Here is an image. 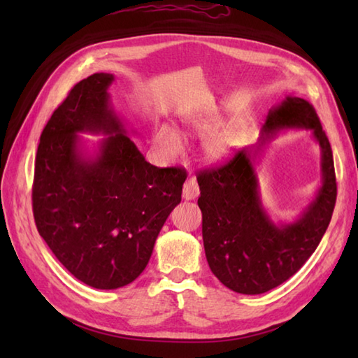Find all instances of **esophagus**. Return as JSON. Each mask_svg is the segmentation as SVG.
Wrapping results in <instances>:
<instances>
[{"label": "esophagus", "mask_w": 358, "mask_h": 358, "mask_svg": "<svg viewBox=\"0 0 358 358\" xmlns=\"http://www.w3.org/2000/svg\"><path fill=\"white\" fill-rule=\"evenodd\" d=\"M200 194V189L199 185H196V180L195 178H187L186 183L183 186V199L185 200H195L196 196Z\"/></svg>", "instance_id": "obj_1"}]
</instances>
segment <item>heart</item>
Listing matches in <instances>:
<instances>
[{"instance_id":"1","label":"heart","mask_w":358,"mask_h":358,"mask_svg":"<svg viewBox=\"0 0 358 358\" xmlns=\"http://www.w3.org/2000/svg\"><path fill=\"white\" fill-rule=\"evenodd\" d=\"M189 132L204 136L201 143L203 155L210 163H223L235 149V134L229 129H218L222 118L210 113H191L185 117ZM152 144L159 159L173 162L185 152V138L177 127L162 123L155 127Z\"/></svg>"}]
</instances>
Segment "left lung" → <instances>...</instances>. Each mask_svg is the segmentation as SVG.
<instances>
[{"label": "left lung", "instance_id": "1", "mask_svg": "<svg viewBox=\"0 0 358 358\" xmlns=\"http://www.w3.org/2000/svg\"><path fill=\"white\" fill-rule=\"evenodd\" d=\"M296 128L310 130L321 148L322 185L292 222L275 224L262 204L255 164L273 136ZM196 181L209 268L226 287L246 295L271 291L306 263L328 229L337 199L328 136L313 104L292 95L271 108L257 144L201 172Z\"/></svg>", "mask_w": 358, "mask_h": 358}]
</instances>
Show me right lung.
Wrapping results in <instances>:
<instances>
[{
  "mask_svg": "<svg viewBox=\"0 0 358 358\" xmlns=\"http://www.w3.org/2000/svg\"><path fill=\"white\" fill-rule=\"evenodd\" d=\"M113 80L90 75L52 113L32 189L38 232L75 278L95 289L123 287L144 271L186 180L178 167L144 159L112 104ZM81 133L105 138L89 150Z\"/></svg>",
  "mask_w": 358,
  "mask_h": 358,
  "instance_id": "add662e5",
  "label": "right lung"
}]
</instances>
